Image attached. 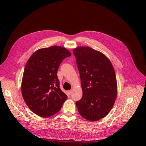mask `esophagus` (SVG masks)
Returning <instances> with one entry per match:
<instances>
[{"label":"esophagus","mask_w":146,"mask_h":146,"mask_svg":"<svg viewBox=\"0 0 146 146\" xmlns=\"http://www.w3.org/2000/svg\"><path fill=\"white\" fill-rule=\"evenodd\" d=\"M68 94L70 95L72 94V90H70V91H68Z\"/></svg>","instance_id":"obj_1"}]
</instances>
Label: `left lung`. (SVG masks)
I'll return each instance as SVG.
<instances>
[{"mask_svg": "<svg viewBox=\"0 0 146 146\" xmlns=\"http://www.w3.org/2000/svg\"><path fill=\"white\" fill-rule=\"evenodd\" d=\"M73 52L82 90L77 108L86 119L98 121L109 114L115 101L117 84L114 68L105 54L91 47H78Z\"/></svg>", "mask_w": 146, "mask_h": 146, "instance_id": "obj_1", "label": "left lung"}]
</instances>
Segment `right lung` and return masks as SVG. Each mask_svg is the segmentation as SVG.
I'll list each match as a JSON object with an SVG mask.
<instances>
[{
	"label": "right lung",
	"mask_w": 146,
	"mask_h": 146,
	"mask_svg": "<svg viewBox=\"0 0 146 146\" xmlns=\"http://www.w3.org/2000/svg\"><path fill=\"white\" fill-rule=\"evenodd\" d=\"M71 56L66 48L51 46L36 51L27 61L21 82L24 100L30 110L41 117H49L61 109L67 95L59 88L58 68Z\"/></svg>",
	"instance_id": "right-lung-1"
}]
</instances>
